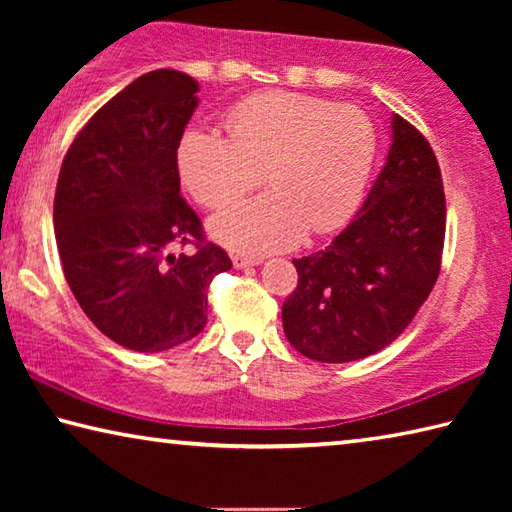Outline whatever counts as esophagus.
Here are the masks:
<instances>
[{
  "label": "esophagus",
  "mask_w": 512,
  "mask_h": 512,
  "mask_svg": "<svg viewBox=\"0 0 512 512\" xmlns=\"http://www.w3.org/2000/svg\"><path fill=\"white\" fill-rule=\"evenodd\" d=\"M232 264H235V268H250V266L262 264V259H257V257H244V255H235V257H232Z\"/></svg>",
  "instance_id": "obj_1"
}]
</instances>
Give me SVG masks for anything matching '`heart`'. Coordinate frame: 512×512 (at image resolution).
<instances>
[{
    "label": "heart",
    "mask_w": 512,
    "mask_h": 512,
    "mask_svg": "<svg viewBox=\"0 0 512 512\" xmlns=\"http://www.w3.org/2000/svg\"><path fill=\"white\" fill-rule=\"evenodd\" d=\"M225 137L189 128L178 144V176L196 203L223 207L266 171L271 192L225 207L210 221L216 241L262 255L327 235L361 207L377 160L366 112L300 92L253 94L223 117Z\"/></svg>",
    "instance_id": "b5f03b06"
}]
</instances>
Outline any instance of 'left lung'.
Masks as SVG:
<instances>
[{
    "instance_id": "8db88e82",
    "label": "left lung",
    "mask_w": 512,
    "mask_h": 512,
    "mask_svg": "<svg viewBox=\"0 0 512 512\" xmlns=\"http://www.w3.org/2000/svg\"><path fill=\"white\" fill-rule=\"evenodd\" d=\"M391 151L357 216L325 250L293 259L298 287L282 325L300 354L345 363L391 345L429 298L445 244L436 155L400 115Z\"/></svg>"
}]
</instances>
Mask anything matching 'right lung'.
Segmentation results:
<instances>
[{
    "mask_svg": "<svg viewBox=\"0 0 512 512\" xmlns=\"http://www.w3.org/2000/svg\"><path fill=\"white\" fill-rule=\"evenodd\" d=\"M198 83L155 69L115 94L60 167L54 228L65 280L97 329L135 352H164L207 323V287L230 271L180 196L178 144ZM194 243V256L173 245Z\"/></svg>",
    "mask_w": 512,
    "mask_h": 512,
    "instance_id": "obj_1",
    "label": "right lung"
}]
</instances>
